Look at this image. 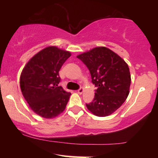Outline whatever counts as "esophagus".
Segmentation results:
<instances>
[{"mask_svg":"<svg viewBox=\"0 0 158 158\" xmlns=\"http://www.w3.org/2000/svg\"><path fill=\"white\" fill-rule=\"evenodd\" d=\"M83 91H84V89H83L82 88H79V90H77V92H78V94H81L83 93Z\"/></svg>","mask_w":158,"mask_h":158,"instance_id":"1","label":"esophagus"}]
</instances>
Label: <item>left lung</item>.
Wrapping results in <instances>:
<instances>
[{"label": "left lung", "mask_w": 158, "mask_h": 158, "mask_svg": "<svg viewBox=\"0 0 158 158\" xmlns=\"http://www.w3.org/2000/svg\"><path fill=\"white\" fill-rule=\"evenodd\" d=\"M89 70L92 83L97 87L94 100L86 104L98 117L113 114L129 94L131 75L128 64L120 56L105 47H98L77 56Z\"/></svg>", "instance_id": "obj_1"}]
</instances>
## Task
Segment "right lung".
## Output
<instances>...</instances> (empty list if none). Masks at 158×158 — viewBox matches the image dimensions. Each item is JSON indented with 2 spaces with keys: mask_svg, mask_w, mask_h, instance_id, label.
<instances>
[{
  "mask_svg": "<svg viewBox=\"0 0 158 158\" xmlns=\"http://www.w3.org/2000/svg\"><path fill=\"white\" fill-rule=\"evenodd\" d=\"M71 56L70 52L55 46L43 49L30 59L21 72L20 86L30 108L46 119L62 113L70 92L59 86V70Z\"/></svg>",
  "mask_w": 158,
  "mask_h": 158,
  "instance_id": "right-lung-1",
  "label": "right lung"
}]
</instances>
